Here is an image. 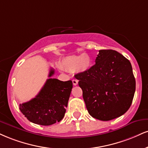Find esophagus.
<instances>
[{"label":"esophagus","mask_w":148,"mask_h":148,"mask_svg":"<svg viewBox=\"0 0 148 148\" xmlns=\"http://www.w3.org/2000/svg\"><path fill=\"white\" fill-rule=\"evenodd\" d=\"M72 83H73V85H76L78 84V81L76 79H73L72 80Z\"/></svg>","instance_id":"esophagus-1"}]
</instances>
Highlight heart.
<instances>
[{
  "instance_id": "heart-1",
  "label": "heart",
  "mask_w": 148,
  "mask_h": 148,
  "mask_svg": "<svg viewBox=\"0 0 148 148\" xmlns=\"http://www.w3.org/2000/svg\"><path fill=\"white\" fill-rule=\"evenodd\" d=\"M62 67L69 72H84L91 67L92 60L88 55L83 54L79 56H70L62 61Z\"/></svg>"
}]
</instances>
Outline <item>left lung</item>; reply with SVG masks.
Here are the masks:
<instances>
[{
    "mask_svg": "<svg viewBox=\"0 0 148 148\" xmlns=\"http://www.w3.org/2000/svg\"><path fill=\"white\" fill-rule=\"evenodd\" d=\"M96 64L76 74L89 114L110 121L127 111L134 98L136 81L129 60L118 51L101 49Z\"/></svg>",
    "mask_w": 148,
    "mask_h": 148,
    "instance_id": "8db88e82",
    "label": "left lung"
}]
</instances>
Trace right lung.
Listing matches in <instances>:
<instances>
[{
	"mask_svg": "<svg viewBox=\"0 0 148 148\" xmlns=\"http://www.w3.org/2000/svg\"><path fill=\"white\" fill-rule=\"evenodd\" d=\"M51 69L49 77L54 75ZM72 81L48 79L39 93L29 101L19 105V109L29 121L50 125L63 119L72 89Z\"/></svg>",
	"mask_w": 148,
	"mask_h": 148,
	"instance_id": "obj_1",
	"label": "right lung"
}]
</instances>
